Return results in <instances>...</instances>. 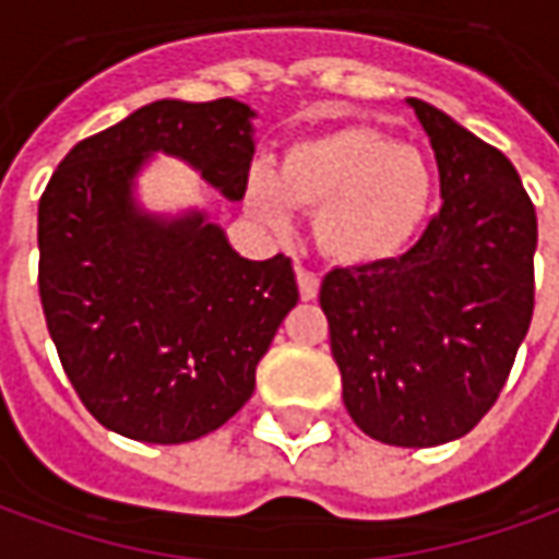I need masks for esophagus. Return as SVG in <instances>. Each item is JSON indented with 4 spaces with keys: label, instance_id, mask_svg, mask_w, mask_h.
<instances>
[{
    "label": "esophagus",
    "instance_id": "obj_1",
    "mask_svg": "<svg viewBox=\"0 0 559 559\" xmlns=\"http://www.w3.org/2000/svg\"><path fill=\"white\" fill-rule=\"evenodd\" d=\"M296 281H299V296H302L305 302H311L317 299V293H320V275L314 272H308V269H296Z\"/></svg>",
    "mask_w": 559,
    "mask_h": 559
}]
</instances>
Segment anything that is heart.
I'll list each match as a JSON object with an SVG mask.
<instances>
[{"mask_svg":"<svg viewBox=\"0 0 559 559\" xmlns=\"http://www.w3.org/2000/svg\"><path fill=\"white\" fill-rule=\"evenodd\" d=\"M245 200L272 230H287L293 206L317 212L323 254L344 266L399 257L431 203V170L419 148L368 126L305 138L284 152L281 173L254 167Z\"/></svg>","mask_w":559,"mask_h":559,"instance_id":"heart-1","label":"heart"}]
</instances>
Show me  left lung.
Here are the masks:
<instances>
[{
    "label": "left lung",
    "instance_id": "left-lung-1",
    "mask_svg": "<svg viewBox=\"0 0 559 559\" xmlns=\"http://www.w3.org/2000/svg\"><path fill=\"white\" fill-rule=\"evenodd\" d=\"M431 140L443 206L407 254L320 284L344 407L380 443L473 431L533 320L536 209L500 148L407 98Z\"/></svg>",
    "mask_w": 559,
    "mask_h": 559
}]
</instances>
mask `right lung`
<instances>
[{
	"label": "right lung",
	"instance_id": "obj_1",
	"mask_svg": "<svg viewBox=\"0 0 559 559\" xmlns=\"http://www.w3.org/2000/svg\"><path fill=\"white\" fill-rule=\"evenodd\" d=\"M254 110L233 98L146 104L80 140L38 203V293L83 407L140 443H188L251 399L257 362L299 302L290 257L245 260L203 212L134 203L152 152L242 200Z\"/></svg>",
	"mask_w": 559,
	"mask_h": 559
}]
</instances>
